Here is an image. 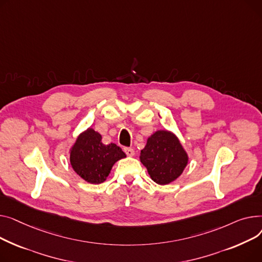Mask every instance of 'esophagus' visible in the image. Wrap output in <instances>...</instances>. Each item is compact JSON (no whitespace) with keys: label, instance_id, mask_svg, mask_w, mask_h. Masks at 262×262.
<instances>
[{"label":"esophagus","instance_id":"obj_1","mask_svg":"<svg viewBox=\"0 0 262 262\" xmlns=\"http://www.w3.org/2000/svg\"><path fill=\"white\" fill-rule=\"evenodd\" d=\"M124 151L126 152V155L128 156V157H133L134 155H135V151H134V149H132V148H125L124 149Z\"/></svg>","mask_w":262,"mask_h":262}]
</instances>
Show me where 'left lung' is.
Here are the masks:
<instances>
[{
	"instance_id": "8db88e82",
	"label": "left lung",
	"mask_w": 262,
	"mask_h": 262,
	"mask_svg": "<svg viewBox=\"0 0 262 262\" xmlns=\"http://www.w3.org/2000/svg\"><path fill=\"white\" fill-rule=\"evenodd\" d=\"M140 160L153 181L166 185L182 174L187 166L188 156L172 132L159 130L148 137Z\"/></svg>"
}]
</instances>
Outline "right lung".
Instances as JSON below:
<instances>
[{
  "instance_id": "add662e5",
  "label": "right lung",
  "mask_w": 262,
  "mask_h": 262,
  "mask_svg": "<svg viewBox=\"0 0 262 262\" xmlns=\"http://www.w3.org/2000/svg\"><path fill=\"white\" fill-rule=\"evenodd\" d=\"M126 158L125 152L111 143L103 145L101 135L89 128L82 132L70 150V162L74 171L91 184H100L111 172L113 165Z\"/></svg>"
}]
</instances>
